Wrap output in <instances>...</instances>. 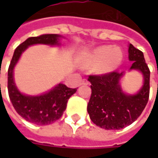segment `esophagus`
<instances>
[{"mask_svg":"<svg viewBox=\"0 0 158 158\" xmlns=\"http://www.w3.org/2000/svg\"><path fill=\"white\" fill-rule=\"evenodd\" d=\"M89 83V82L86 80V79H82V82H81V84H83V85H87Z\"/></svg>","mask_w":158,"mask_h":158,"instance_id":"esophagus-1","label":"esophagus"}]
</instances>
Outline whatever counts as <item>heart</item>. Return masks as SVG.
I'll use <instances>...</instances> for the list:
<instances>
[{"label":"heart","instance_id":"1","mask_svg":"<svg viewBox=\"0 0 158 158\" xmlns=\"http://www.w3.org/2000/svg\"><path fill=\"white\" fill-rule=\"evenodd\" d=\"M122 59L123 53L119 48L103 46L89 52L83 59V62L86 66L89 67L97 65L96 71L105 74L117 69Z\"/></svg>","mask_w":158,"mask_h":158}]
</instances>
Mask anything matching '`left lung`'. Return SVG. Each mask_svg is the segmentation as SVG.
I'll list each match as a JSON object with an SVG mask.
<instances>
[{"label":"left lung","instance_id":"8db88e82","mask_svg":"<svg viewBox=\"0 0 158 158\" xmlns=\"http://www.w3.org/2000/svg\"><path fill=\"white\" fill-rule=\"evenodd\" d=\"M131 69L140 70L144 84L136 95H127L121 90L119 79L122 73L112 71L102 75H89L91 96L88 103L89 118L92 122L106 130L121 129L135 121L142 114L149 98L150 71L145 62L143 52L132 44L128 48Z\"/></svg>","mask_w":158,"mask_h":158}]
</instances>
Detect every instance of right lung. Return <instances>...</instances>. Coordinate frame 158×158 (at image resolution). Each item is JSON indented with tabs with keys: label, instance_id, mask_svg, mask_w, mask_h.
Returning <instances> with one entry per match:
<instances>
[{
	"label": "right lung",
	"instance_id": "1",
	"mask_svg": "<svg viewBox=\"0 0 158 158\" xmlns=\"http://www.w3.org/2000/svg\"><path fill=\"white\" fill-rule=\"evenodd\" d=\"M59 35L45 34L40 37H31L15 48L8 70V91L9 99L16 112L31 123L49 125L58 120L66 110L69 98L75 94L77 89H71L60 83L46 94L31 97L20 93L16 89L13 78V69L17 60L29 46L35 44L57 45Z\"/></svg>",
	"mask_w": 158,
	"mask_h": 158
}]
</instances>
